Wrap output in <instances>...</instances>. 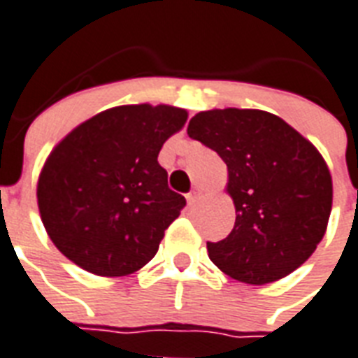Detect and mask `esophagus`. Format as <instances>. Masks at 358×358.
Here are the masks:
<instances>
[{"instance_id":"34e87169","label":"esophagus","mask_w":358,"mask_h":358,"mask_svg":"<svg viewBox=\"0 0 358 358\" xmlns=\"http://www.w3.org/2000/svg\"><path fill=\"white\" fill-rule=\"evenodd\" d=\"M201 196H202V191L199 189V187H195V189L191 191L189 195H187V202H189V204H195V202L201 201Z\"/></svg>"}]
</instances>
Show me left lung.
I'll use <instances>...</instances> for the list:
<instances>
[{"label": "left lung", "instance_id": "1", "mask_svg": "<svg viewBox=\"0 0 358 358\" xmlns=\"http://www.w3.org/2000/svg\"><path fill=\"white\" fill-rule=\"evenodd\" d=\"M187 135L227 163L236 223L208 243L215 266L239 282L262 286L303 266L327 232L333 178L316 146L280 117L262 109H210Z\"/></svg>", "mask_w": 358, "mask_h": 358}]
</instances>
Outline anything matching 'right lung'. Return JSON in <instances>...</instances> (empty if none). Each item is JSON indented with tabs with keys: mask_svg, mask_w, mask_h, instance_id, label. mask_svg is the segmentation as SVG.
<instances>
[{
	"mask_svg": "<svg viewBox=\"0 0 358 358\" xmlns=\"http://www.w3.org/2000/svg\"><path fill=\"white\" fill-rule=\"evenodd\" d=\"M187 111L167 103L117 106L53 146L36 204L53 245L98 277H126L156 256L185 199L169 189L157 154Z\"/></svg>",
	"mask_w": 358,
	"mask_h": 358,
	"instance_id": "right-lung-1",
	"label": "right lung"
}]
</instances>
